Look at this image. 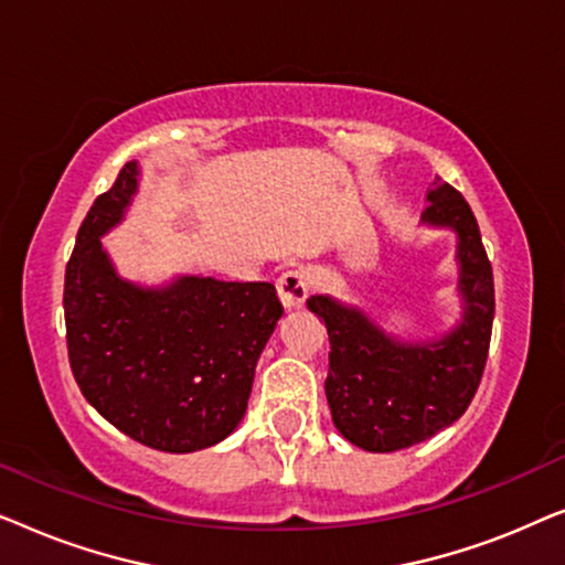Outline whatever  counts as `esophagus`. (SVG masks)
Listing matches in <instances>:
<instances>
[{
	"instance_id": "esophagus-1",
	"label": "esophagus",
	"mask_w": 565,
	"mask_h": 565,
	"mask_svg": "<svg viewBox=\"0 0 565 565\" xmlns=\"http://www.w3.org/2000/svg\"><path fill=\"white\" fill-rule=\"evenodd\" d=\"M308 273L306 269H288L277 277V296H280L285 308H300L308 298Z\"/></svg>"
}]
</instances>
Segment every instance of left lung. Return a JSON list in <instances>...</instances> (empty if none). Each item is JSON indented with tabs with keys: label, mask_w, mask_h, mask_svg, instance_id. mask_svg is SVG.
<instances>
[{
	"label": "left lung",
	"mask_w": 565,
	"mask_h": 565,
	"mask_svg": "<svg viewBox=\"0 0 565 565\" xmlns=\"http://www.w3.org/2000/svg\"><path fill=\"white\" fill-rule=\"evenodd\" d=\"M422 223L458 236L462 319L435 342H401L360 308L311 296L308 308L329 331V375L323 388L334 427L367 452L419 445L458 422L473 401L489 358L493 273L478 221L466 198L437 177Z\"/></svg>",
	"instance_id": "1"
}]
</instances>
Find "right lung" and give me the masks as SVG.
Here are the masks:
<instances>
[{
  "label": "right lung",
  "mask_w": 565,
  "mask_h": 565,
  "mask_svg": "<svg viewBox=\"0 0 565 565\" xmlns=\"http://www.w3.org/2000/svg\"><path fill=\"white\" fill-rule=\"evenodd\" d=\"M136 190L138 164L128 161L76 234L64 282L68 362L84 398L122 435L161 452H195L244 419L282 303L269 282L122 280L99 238Z\"/></svg>",
  "instance_id": "1"
}]
</instances>
